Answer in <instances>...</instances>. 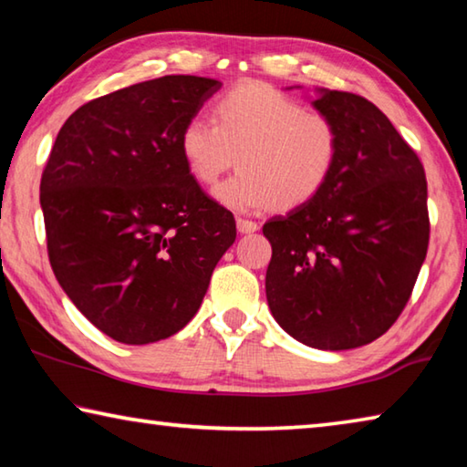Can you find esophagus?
Wrapping results in <instances>:
<instances>
[{
	"mask_svg": "<svg viewBox=\"0 0 467 467\" xmlns=\"http://www.w3.org/2000/svg\"><path fill=\"white\" fill-rule=\"evenodd\" d=\"M236 228H239V233L249 234V233L259 231V224L253 223V220H247V218H239L236 220Z\"/></svg>",
	"mask_w": 467,
	"mask_h": 467,
	"instance_id": "34e87169",
	"label": "esophagus"
}]
</instances>
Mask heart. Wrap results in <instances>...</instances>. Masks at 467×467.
I'll use <instances>...</instances> for the list:
<instances>
[{
	"mask_svg": "<svg viewBox=\"0 0 467 467\" xmlns=\"http://www.w3.org/2000/svg\"><path fill=\"white\" fill-rule=\"evenodd\" d=\"M183 162L197 183L216 185L239 162V172L216 189L228 210L274 205L288 212L315 200L339 154V131L327 113L305 109L264 84H243L212 105V123L189 119L179 136Z\"/></svg>",
	"mask_w": 467,
	"mask_h": 467,
	"instance_id": "1",
	"label": "heart"
}]
</instances>
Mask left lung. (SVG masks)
Returning a JSON list of instances; mask_svg holds the SVG:
<instances>
[{
    "mask_svg": "<svg viewBox=\"0 0 467 467\" xmlns=\"http://www.w3.org/2000/svg\"><path fill=\"white\" fill-rule=\"evenodd\" d=\"M313 107L337 125V162L315 200L264 224L265 296L298 342L350 350L383 336L412 295L431 234L426 177L370 100L319 90Z\"/></svg>",
    "mask_w": 467,
    "mask_h": 467,
    "instance_id": "1",
    "label": "left lung"
}]
</instances>
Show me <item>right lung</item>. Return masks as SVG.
Instances as JSON below:
<instances>
[{"label":"right lung","mask_w":467,"mask_h":467,"mask_svg":"<svg viewBox=\"0 0 467 467\" xmlns=\"http://www.w3.org/2000/svg\"><path fill=\"white\" fill-rule=\"evenodd\" d=\"M220 86L164 76L86 102L45 164L55 278L94 327L121 344L183 329L236 239L233 212L203 193L179 150L183 125Z\"/></svg>","instance_id":"obj_1"}]
</instances>
